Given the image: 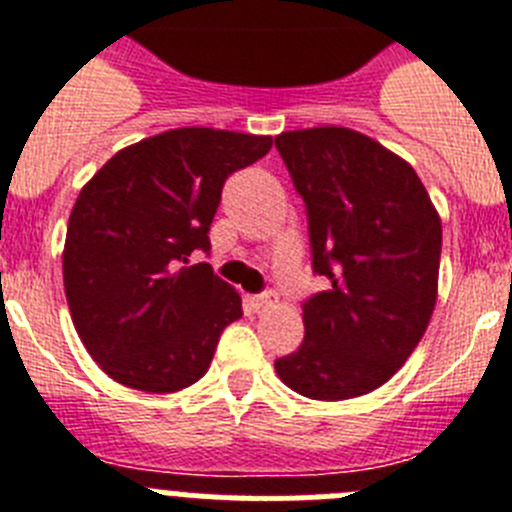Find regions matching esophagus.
<instances>
[{
    "label": "esophagus",
    "instance_id": "34e87169",
    "mask_svg": "<svg viewBox=\"0 0 512 512\" xmlns=\"http://www.w3.org/2000/svg\"><path fill=\"white\" fill-rule=\"evenodd\" d=\"M274 302H277V297L271 295V292H264V295H253V297H248V305H251L253 310H256V312L269 310V307L274 305Z\"/></svg>",
    "mask_w": 512,
    "mask_h": 512
}]
</instances>
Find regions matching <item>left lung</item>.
Here are the masks:
<instances>
[{"instance_id":"1","label":"left lung","mask_w":512,"mask_h":512,"mask_svg":"<svg viewBox=\"0 0 512 512\" xmlns=\"http://www.w3.org/2000/svg\"><path fill=\"white\" fill-rule=\"evenodd\" d=\"M305 200L312 269L305 341L274 361L289 390L351 400L382 387L423 338L438 295L441 217L413 166L356 130L274 138Z\"/></svg>"}]
</instances>
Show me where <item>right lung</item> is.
I'll use <instances>...</instances> for the list:
<instances>
[{
  "label": "right lung",
  "mask_w": 512,
  "mask_h": 512,
  "mask_svg": "<svg viewBox=\"0 0 512 512\" xmlns=\"http://www.w3.org/2000/svg\"><path fill=\"white\" fill-rule=\"evenodd\" d=\"M269 148V135L179 128L122 148L84 184L63 287L81 343L115 382L164 395L210 369L241 295L189 256L210 251L225 179Z\"/></svg>",
  "instance_id": "add662e5"
}]
</instances>
